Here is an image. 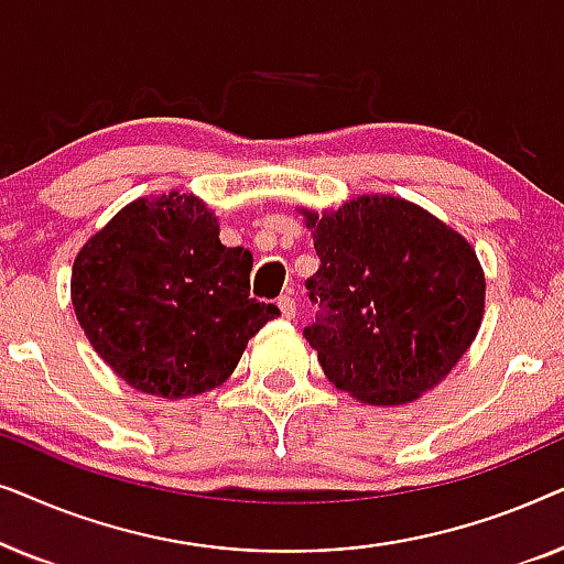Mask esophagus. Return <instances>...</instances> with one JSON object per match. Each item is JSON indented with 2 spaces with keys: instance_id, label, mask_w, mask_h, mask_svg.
Instances as JSON below:
<instances>
[{
  "instance_id": "1",
  "label": "esophagus",
  "mask_w": 564,
  "mask_h": 564,
  "mask_svg": "<svg viewBox=\"0 0 564 564\" xmlns=\"http://www.w3.org/2000/svg\"><path fill=\"white\" fill-rule=\"evenodd\" d=\"M276 305H280V313H282V318H288V321L295 318V313H297L295 297H292V295H282L280 300H276Z\"/></svg>"
}]
</instances>
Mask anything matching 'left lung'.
<instances>
[{
    "label": "left lung",
    "mask_w": 564,
    "mask_h": 564,
    "mask_svg": "<svg viewBox=\"0 0 564 564\" xmlns=\"http://www.w3.org/2000/svg\"><path fill=\"white\" fill-rule=\"evenodd\" d=\"M313 228L318 305L303 336L338 390L372 405L411 403L469 349L485 311V274L457 230L398 197H357Z\"/></svg>",
    "instance_id": "1"
}]
</instances>
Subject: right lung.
Instances as JSON below:
<instances>
[{
  "label": "right lung",
  "mask_w": 564,
  "mask_h": 564,
  "mask_svg": "<svg viewBox=\"0 0 564 564\" xmlns=\"http://www.w3.org/2000/svg\"><path fill=\"white\" fill-rule=\"evenodd\" d=\"M192 195L135 199L74 261L72 303L89 344L130 388L187 398L234 372L280 307L249 297L251 251L228 249Z\"/></svg>",
  "instance_id": "right-lung-1"
}]
</instances>
